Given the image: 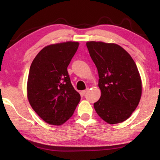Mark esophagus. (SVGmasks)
Instances as JSON below:
<instances>
[{
    "label": "esophagus",
    "mask_w": 160,
    "mask_h": 160,
    "mask_svg": "<svg viewBox=\"0 0 160 160\" xmlns=\"http://www.w3.org/2000/svg\"><path fill=\"white\" fill-rule=\"evenodd\" d=\"M89 90V89L88 88V89H87V90H82V94H83V95H84V94H86V92H88Z\"/></svg>",
    "instance_id": "obj_1"
}]
</instances>
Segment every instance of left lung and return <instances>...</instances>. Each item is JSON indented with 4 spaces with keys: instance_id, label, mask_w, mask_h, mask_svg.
<instances>
[{
    "instance_id": "left-lung-1",
    "label": "left lung",
    "mask_w": 160,
    "mask_h": 160,
    "mask_svg": "<svg viewBox=\"0 0 160 160\" xmlns=\"http://www.w3.org/2000/svg\"><path fill=\"white\" fill-rule=\"evenodd\" d=\"M98 70L101 97L94 103L96 112L108 123H121L130 117L139 104L142 82L130 54L115 44L87 42Z\"/></svg>"
}]
</instances>
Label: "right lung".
Listing matches in <instances>:
<instances>
[{
    "mask_svg": "<svg viewBox=\"0 0 160 160\" xmlns=\"http://www.w3.org/2000/svg\"><path fill=\"white\" fill-rule=\"evenodd\" d=\"M79 46L68 42L47 46L32 61L28 97L32 109L45 122L61 125L72 116L80 95L72 87L67 68Z\"/></svg>",
    "mask_w": 160,
    "mask_h": 160,
    "instance_id": "add662e5",
    "label": "right lung"
}]
</instances>
